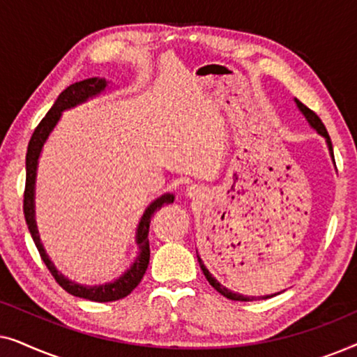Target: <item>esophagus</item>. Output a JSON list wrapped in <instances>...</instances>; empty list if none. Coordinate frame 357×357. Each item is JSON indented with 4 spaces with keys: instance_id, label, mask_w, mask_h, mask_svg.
Returning a JSON list of instances; mask_svg holds the SVG:
<instances>
[{
    "instance_id": "1",
    "label": "esophagus",
    "mask_w": 357,
    "mask_h": 357,
    "mask_svg": "<svg viewBox=\"0 0 357 357\" xmlns=\"http://www.w3.org/2000/svg\"><path fill=\"white\" fill-rule=\"evenodd\" d=\"M188 195H190V197H195V195H198V188L195 187V185H193V187H190L188 188Z\"/></svg>"
}]
</instances>
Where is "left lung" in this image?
I'll return each instance as SVG.
<instances>
[{"label": "left lung", "instance_id": "obj_1", "mask_svg": "<svg viewBox=\"0 0 357 357\" xmlns=\"http://www.w3.org/2000/svg\"><path fill=\"white\" fill-rule=\"evenodd\" d=\"M294 102H296L297 109H299V110L302 112V115L305 116L307 121H309V125L312 126V128H314L319 135L324 136L325 141H326V146H328V151H330L331 159L335 160V155H333V146H331V139H330V136H328V131H326L325 125L321 123V120L319 119V115H317L315 112H312V110L309 109V107H305L304 104H302L301 100L294 99ZM198 263H199V266H202V270H203V273H204V276H206V280H208L209 284H211V286L214 287V289H216V291L219 292V294H222L224 297H227V299H231V301H242V302H248V301H257V299H270V297L276 296V294H271V296H260V297H255V296H242V294H237V292L229 291L227 287H224L222 284H219V282H218L216 280H214L211 273L208 271V268L203 265L202 258H199V257H198ZM278 294H280V292H278Z\"/></svg>", "mask_w": 357, "mask_h": 357}]
</instances>
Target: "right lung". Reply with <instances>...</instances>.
<instances>
[{
    "instance_id": "add662e5",
    "label": "right lung",
    "mask_w": 357,
    "mask_h": 357,
    "mask_svg": "<svg viewBox=\"0 0 357 357\" xmlns=\"http://www.w3.org/2000/svg\"><path fill=\"white\" fill-rule=\"evenodd\" d=\"M107 81L104 77H89V79L75 82V84L68 86L65 91L58 96L55 104L48 114L43 116L40 123L36 130H33V135L31 141H29L27 146V154H26V190H24V216H26V222L29 227V232L36 242V247L38 253H40L43 263H45L48 270H50L52 276L55 278L58 284H60L63 289L70 294L76 297H82V299L94 301V302H112L123 299L130 294L131 291L135 289L136 286L139 284L141 280H143L146 270H148L149 265V224L151 218L154 216V213L164 206V204L174 203V195L172 193H164L162 197L155 198L153 203L146 208V211L141 218L138 224V229H136V243L139 247V253L136 257L128 270H126L120 278H116L112 282H105V284L99 286H86V284H77V282L68 280L61 275L60 271L56 270L55 265H53L50 258L45 253V248H43L40 237H38L37 224H36V203H33V198H36V177H37V165H38V158H40L42 148L48 139V136L55 128L58 121L61 119V114L68 109H73V107L84 104L86 100L92 99V97L99 96L102 91H105Z\"/></svg>"
}]
</instances>
